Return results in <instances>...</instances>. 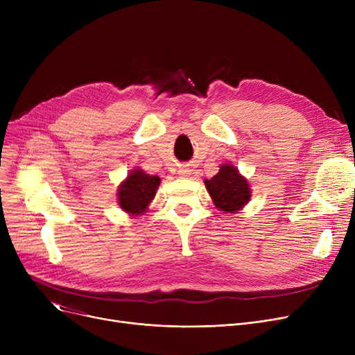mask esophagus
<instances>
[{
	"label": "esophagus",
	"mask_w": 355,
	"mask_h": 355,
	"mask_svg": "<svg viewBox=\"0 0 355 355\" xmlns=\"http://www.w3.org/2000/svg\"><path fill=\"white\" fill-rule=\"evenodd\" d=\"M187 174H189V171H182V175H185V177H187Z\"/></svg>",
	"instance_id": "obj_1"
}]
</instances>
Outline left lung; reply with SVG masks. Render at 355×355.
Wrapping results in <instances>:
<instances>
[{"label": "left lung", "instance_id": "left-lung-1", "mask_svg": "<svg viewBox=\"0 0 355 355\" xmlns=\"http://www.w3.org/2000/svg\"><path fill=\"white\" fill-rule=\"evenodd\" d=\"M214 206L225 213H237L250 201L252 191L248 180L232 164L220 165L218 173L204 181Z\"/></svg>", "mask_w": 355, "mask_h": 355}]
</instances>
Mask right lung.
<instances>
[{"instance_id": "add662e5", "label": "right lung", "mask_w": 355, "mask_h": 355, "mask_svg": "<svg viewBox=\"0 0 355 355\" xmlns=\"http://www.w3.org/2000/svg\"><path fill=\"white\" fill-rule=\"evenodd\" d=\"M159 182L161 180L158 175L145 174L142 170L130 171L118 189L121 209L130 216L145 213L149 202L155 197Z\"/></svg>"}]
</instances>
